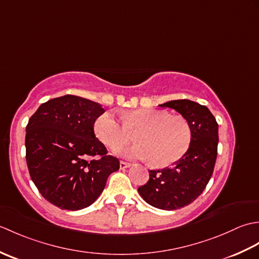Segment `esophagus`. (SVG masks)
I'll use <instances>...</instances> for the list:
<instances>
[{
  "label": "esophagus",
  "mask_w": 259,
  "mask_h": 259,
  "mask_svg": "<svg viewBox=\"0 0 259 259\" xmlns=\"http://www.w3.org/2000/svg\"><path fill=\"white\" fill-rule=\"evenodd\" d=\"M129 167H131V163L120 161V169H125V168H129Z\"/></svg>",
  "instance_id": "esophagus-1"
}]
</instances>
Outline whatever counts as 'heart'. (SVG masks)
I'll return each mask as SVG.
<instances>
[{
    "mask_svg": "<svg viewBox=\"0 0 259 259\" xmlns=\"http://www.w3.org/2000/svg\"><path fill=\"white\" fill-rule=\"evenodd\" d=\"M122 123L113 114L104 112L95 121V134L112 151L119 150L135 134L136 145L126 148L128 159H151L157 167H168L188 150L191 129L180 115H169L153 109L130 110L121 115Z\"/></svg>",
    "mask_w": 259,
    "mask_h": 259,
    "instance_id": "heart-1",
    "label": "heart"
}]
</instances>
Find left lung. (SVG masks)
Masks as SVG:
<instances>
[{
    "label": "left lung",
    "mask_w": 259,
    "mask_h": 259,
    "mask_svg": "<svg viewBox=\"0 0 259 259\" xmlns=\"http://www.w3.org/2000/svg\"><path fill=\"white\" fill-rule=\"evenodd\" d=\"M159 107L174 109L183 115L190 125L191 142L172 167L149 170V180L138 191L149 205L175 210L189 205L206 188L216 163L218 123L206 106L186 99Z\"/></svg>",
    "instance_id": "1"
}]
</instances>
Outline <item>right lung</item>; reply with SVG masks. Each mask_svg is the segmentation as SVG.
Segmentation results:
<instances>
[{
    "instance_id": "1",
    "label": "right lung",
    "mask_w": 259,
    "mask_h": 259,
    "mask_svg": "<svg viewBox=\"0 0 259 259\" xmlns=\"http://www.w3.org/2000/svg\"><path fill=\"white\" fill-rule=\"evenodd\" d=\"M101 104L67 95L42 103L26 125V163L46 199L65 210L89 207L120 167L93 131ZM97 155H100L96 158ZM94 159H92V158Z\"/></svg>"
}]
</instances>
